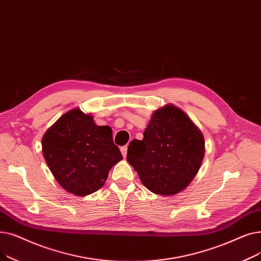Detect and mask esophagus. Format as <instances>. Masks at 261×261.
Wrapping results in <instances>:
<instances>
[{
  "mask_svg": "<svg viewBox=\"0 0 261 261\" xmlns=\"http://www.w3.org/2000/svg\"><path fill=\"white\" fill-rule=\"evenodd\" d=\"M121 153L124 157H126V155H127V145H124V146L121 147Z\"/></svg>",
  "mask_w": 261,
  "mask_h": 261,
  "instance_id": "obj_1",
  "label": "esophagus"
}]
</instances>
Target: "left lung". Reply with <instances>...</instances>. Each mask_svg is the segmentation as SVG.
<instances>
[{
    "label": "left lung",
    "mask_w": 261,
    "mask_h": 261,
    "mask_svg": "<svg viewBox=\"0 0 261 261\" xmlns=\"http://www.w3.org/2000/svg\"><path fill=\"white\" fill-rule=\"evenodd\" d=\"M204 153L202 133L180 109L167 105L153 114L143 139L129 143L126 159L148 190L173 195L195 177Z\"/></svg>",
    "instance_id": "8db88e82"
}]
</instances>
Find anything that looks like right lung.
<instances>
[{
  "instance_id": "1",
  "label": "right lung",
  "mask_w": 261,
  "mask_h": 261,
  "mask_svg": "<svg viewBox=\"0 0 261 261\" xmlns=\"http://www.w3.org/2000/svg\"><path fill=\"white\" fill-rule=\"evenodd\" d=\"M42 153L61 187L79 196L102 188L109 170L123 158L111 128L97 126L80 109L68 111L46 130Z\"/></svg>"
}]
</instances>
